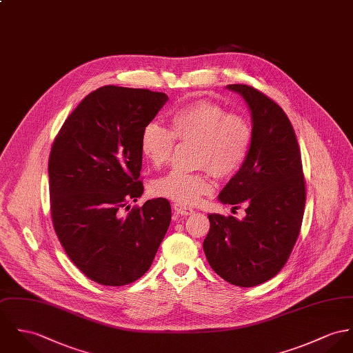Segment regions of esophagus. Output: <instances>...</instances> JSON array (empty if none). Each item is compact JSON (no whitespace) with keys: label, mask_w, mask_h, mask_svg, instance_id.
I'll use <instances>...</instances> for the list:
<instances>
[{"label":"esophagus","mask_w":353,"mask_h":353,"mask_svg":"<svg viewBox=\"0 0 353 353\" xmlns=\"http://www.w3.org/2000/svg\"><path fill=\"white\" fill-rule=\"evenodd\" d=\"M172 208H174L175 213H178V214H181V216H192V213H194L192 209L186 208V206H183V205H181V203H174Z\"/></svg>","instance_id":"esophagus-1"}]
</instances>
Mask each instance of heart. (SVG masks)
<instances>
[{
  "instance_id": "obj_1",
  "label": "heart",
  "mask_w": 353,
  "mask_h": 353,
  "mask_svg": "<svg viewBox=\"0 0 353 353\" xmlns=\"http://www.w3.org/2000/svg\"><path fill=\"white\" fill-rule=\"evenodd\" d=\"M252 139L254 130L248 119L226 113L221 105L201 99L174 110L170 116V130L157 123L147 124L141 130L140 150L154 167H161L171 159L175 140L192 143L195 165L208 168L219 178H226L243 165ZM151 189L158 196L192 206L213 192V182L205 170H171L154 181Z\"/></svg>"
}]
</instances>
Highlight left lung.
Returning <instances> with one entry per match:
<instances>
[{"label": "left lung", "instance_id": "obj_1", "mask_svg": "<svg viewBox=\"0 0 353 353\" xmlns=\"http://www.w3.org/2000/svg\"><path fill=\"white\" fill-rule=\"evenodd\" d=\"M226 88L245 99L254 139L219 199L247 209L243 220L209 214L203 251L224 281L254 288L274 278L289 260L302 225L306 186L296 136L283 109L252 86Z\"/></svg>", "mask_w": 353, "mask_h": 353}]
</instances>
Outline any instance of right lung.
<instances>
[{
    "instance_id": "add662e5",
    "label": "right lung",
    "mask_w": 353,
    "mask_h": 353,
    "mask_svg": "<svg viewBox=\"0 0 353 353\" xmlns=\"http://www.w3.org/2000/svg\"><path fill=\"white\" fill-rule=\"evenodd\" d=\"M167 101L159 92L102 86L81 101L52 144L54 229L71 261L102 286L141 278L170 226L165 198L128 210L144 192L141 130Z\"/></svg>"
}]
</instances>
